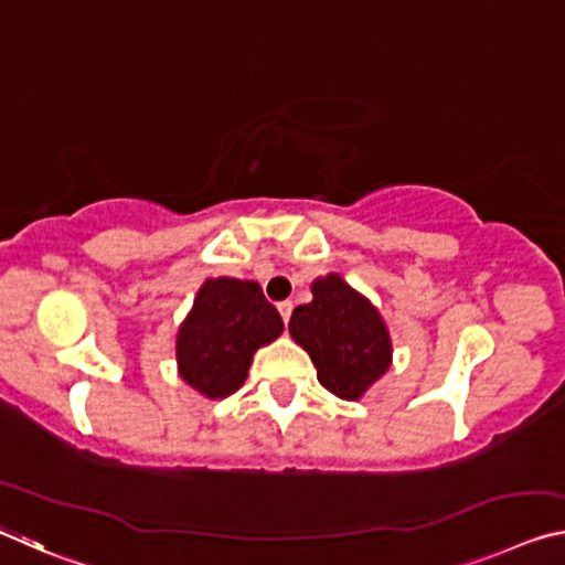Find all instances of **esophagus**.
<instances>
[{
    "instance_id": "esophagus-1",
    "label": "esophagus",
    "mask_w": 565,
    "mask_h": 565,
    "mask_svg": "<svg viewBox=\"0 0 565 565\" xmlns=\"http://www.w3.org/2000/svg\"><path fill=\"white\" fill-rule=\"evenodd\" d=\"M291 311H294V303H291V301H281V303H279V315H281V319H284V324H289Z\"/></svg>"
}]
</instances>
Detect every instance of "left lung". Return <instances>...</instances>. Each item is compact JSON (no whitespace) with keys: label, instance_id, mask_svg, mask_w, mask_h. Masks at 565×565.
I'll return each instance as SVG.
<instances>
[{"label":"left lung","instance_id":"1","mask_svg":"<svg viewBox=\"0 0 565 565\" xmlns=\"http://www.w3.org/2000/svg\"><path fill=\"white\" fill-rule=\"evenodd\" d=\"M315 299L294 309L289 334L317 366L331 395L360 399L392 364V339L380 311L339 274L311 284Z\"/></svg>","mask_w":565,"mask_h":565}]
</instances>
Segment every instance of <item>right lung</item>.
Returning a JSON list of instances; mask_svg holds the SVG:
<instances>
[{
	"label": "right lung",
	"mask_w": 565,
	"mask_h": 565,
	"mask_svg": "<svg viewBox=\"0 0 565 565\" xmlns=\"http://www.w3.org/2000/svg\"><path fill=\"white\" fill-rule=\"evenodd\" d=\"M284 321L256 281L205 279L175 337L178 374L209 399L234 395L258 347L271 344Z\"/></svg>",
	"instance_id": "right-lung-1"
}]
</instances>
